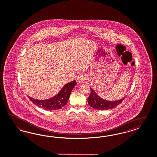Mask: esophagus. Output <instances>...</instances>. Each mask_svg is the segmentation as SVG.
I'll return each mask as SVG.
<instances>
[{"label":"esophagus","instance_id":"obj_1","mask_svg":"<svg viewBox=\"0 0 157 157\" xmlns=\"http://www.w3.org/2000/svg\"><path fill=\"white\" fill-rule=\"evenodd\" d=\"M83 81V78H82L81 77H79L78 78V82H82Z\"/></svg>","mask_w":157,"mask_h":157}]
</instances>
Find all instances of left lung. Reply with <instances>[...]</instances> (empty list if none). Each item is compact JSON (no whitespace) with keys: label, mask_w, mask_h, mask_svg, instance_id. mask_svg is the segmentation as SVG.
Returning <instances> with one entry per match:
<instances>
[{"label":"left lung","mask_w":157,"mask_h":157,"mask_svg":"<svg viewBox=\"0 0 157 157\" xmlns=\"http://www.w3.org/2000/svg\"><path fill=\"white\" fill-rule=\"evenodd\" d=\"M90 91L91 92H90V96L87 98V102L90 107L96 109L107 110V109L115 108L118 105H119L120 103H122L125 98H122L118 101H107L100 98L91 87H90Z\"/></svg>","instance_id":"left-lung-1"}]
</instances>
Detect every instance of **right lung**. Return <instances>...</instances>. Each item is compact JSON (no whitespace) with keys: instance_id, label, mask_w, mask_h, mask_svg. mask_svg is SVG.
<instances>
[{"instance_id":"add662e5","label":"right lung","mask_w":157,"mask_h":157,"mask_svg":"<svg viewBox=\"0 0 157 157\" xmlns=\"http://www.w3.org/2000/svg\"><path fill=\"white\" fill-rule=\"evenodd\" d=\"M76 85V82L75 81L66 84L56 96L48 100H39L29 97V98L33 104L44 109H59L67 104L70 96L71 92Z\"/></svg>"}]
</instances>
